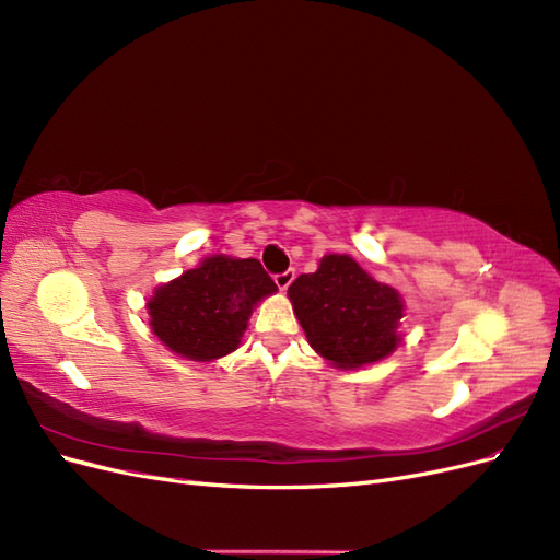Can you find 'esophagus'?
Masks as SVG:
<instances>
[{
    "label": "esophagus",
    "mask_w": 560,
    "mask_h": 560,
    "mask_svg": "<svg viewBox=\"0 0 560 560\" xmlns=\"http://www.w3.org/2000/svg\"><path fill=\"white\" fill-rule=\"evenodd\" d=\"M294 278H296L294 268H287L284 273H278V276H276V284H278V290H280V292H284L287 287H290V284L294 282Z\"/></svg>",
    "instance_id": "1"
}]
</instances>
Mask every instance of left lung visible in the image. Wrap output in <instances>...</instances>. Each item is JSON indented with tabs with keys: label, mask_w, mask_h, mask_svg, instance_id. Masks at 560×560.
I'll return each mask as SVG.
<instances>
[{
	"label": "left lung",
	"mask_w": 560,
	"mask_h": 560,
	"mask_svg": "<svg viewBox=\"0 0 560 560\" xmlns=\"http://www.w3.org/2000/svg\"><path fill=\"white\" fill-rule=\"evenodd\" d=\"M287 294L308 343L338 369L374 364L401 341L399 292L371 278L348 254L322 257L315 273L299 276Z\"/></svg>",
	"instance_id": "8db88e82"
}]
</instances>
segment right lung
Returning a JSON list of instances; mask_svg holds the SVG:
<instances>
[{
  "mask_svg": "<svg viewBox=\"0 0 560 560\" xmlns=\"http://www.w3.org/2000/svg\"><path fill=\"white\" fill-rule=\"evenodd\" d=\"M278 287L259 259L214 254L179 278L156 287L149 325L179 358L212 362L241 346L252 308Z\"/></svg>",
  "mask_w": 560,
  "mask_h": 560,
  "instance_id": "right-lung-1",
  "label": "right lung"
}]
</instances>
